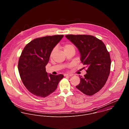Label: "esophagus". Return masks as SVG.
<instances>
[{
  "instance_id": "obj_1",
  "label": "esophagus",
  "mask_w": 129,
  "mask_h": 129,
  "mask_svg": "<svg viewBox=\"0 0 129 129\" xmlns=\"http://www.w3.org/2000/svg\"><path fill=\"white\" fill-rule=\"evenodd\" d=\"M73 75L72 74H64V76H72Z\"/></svg>"
}]
</instances>
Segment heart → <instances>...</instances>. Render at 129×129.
Returning <instances> with one entry per match:
<instances>
[{
    "label": "heart",
    "instance_id": "heart-1",
    "mask_svg": "<svg viewBox=\"0 0 129 129\" xmlns=\"http://www.w3.org/2000/svg\"><path fill=\"white\" fill-rule=\"evenodd\" d=\"M71 48H74V46L73 45H72V44H66L64 46V47H63V49H64V50H68V49H71ZM55 49H53V51H52V53H51V56H52L54 54V52H55Z\"/></svg>",
    "mask_w": 129,
    "mask_h": 129
}]
</instances>
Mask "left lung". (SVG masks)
Here are the masks:
<instances>
[{"label": "left lung", "instance_id": "left-lung-1", "mask_svg": "<svg viewBox=\"0 0 129 129\" xmlns=\"http://www.w3.org/2000/svg\"><path fill=\"white\" fill-rule=\"evenodd\" d=\"M66 37L77 48L80 60L86 65L87 74L79 76L80 83L76 88L91 96L105 84L110 72L111 58L103 42L91 35H68Z\"/></svg>", "mask_w": 129, "mask_h": 129}]
</instances>
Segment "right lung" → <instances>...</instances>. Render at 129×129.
Returning a JSON list of instances; mask_svg holds the SVG:
<instances>
[{"label":"right lung","instance_id":"1","mask_svg":"<svg viewBox=\"0 0 129 129\" xmlns=\"http://www.w3.org/2000/svg\"><path fill=\"white\" fill-rule=\"evenodd\" d=\"M63 35H54L38 38L29 43L24 48L19 59V73L27 90L32 94L45 97L57 87L63 74H48V64L54 48Z\"/></svg>","mask_w":129,"mask_h":129}]
</instances>
